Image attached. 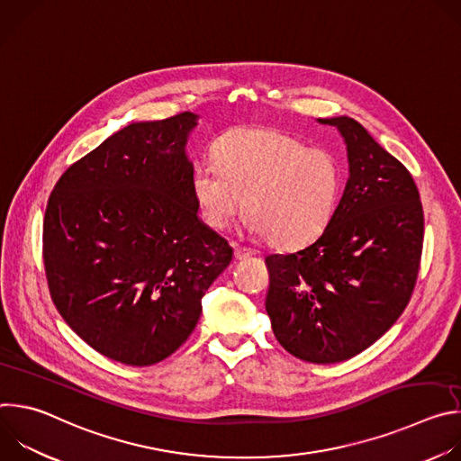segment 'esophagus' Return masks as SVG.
<instances>
[{
  "label": "esophagus",
  "instance_id": "obj_1",
  "mask_svg": "<svg viewBox=\"0 0 461 461\" xmlns=\"http://www.w3.org/2000/svg\"><path fill=\"white\" fill-rule=\"evenodd\" d=\"M251 255H253L251 249H248V248H244V246H235V258H237V260H246V258H249Z\"/></svg>",
  "mask_w": 461,
  "mask_h": 461
}]
</instances>
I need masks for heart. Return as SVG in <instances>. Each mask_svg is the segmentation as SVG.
<instances>
[{"label": "heart", "mask_w": 461, "mask_h": 461, "mask_svg": "<svg viewBox=\"0 0 461 461\" xmlns=\"http://www.w3.org/2000/svg\"><path fill=\"white\" fill-rule=\"evenodd\" d=\"M215 155L219 162H201L191 178L212 230H226L244 200L246 228L276 248H299L330 222L343 184L334 153L274 129H235L217 142Z\"/></svg>", "instance_id": "obj_1"}]
</instances>
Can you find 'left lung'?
<instances>
[{"label": "left lung", "mask_w": 461, "mask_h": 461, "mask_svg": "<svg viewBox=\"0 0 461 461\" xmlns=\"http://www.w3.org/2000/svg\"><path fill=\"white\" fill-rule=\"evenodd\" d=\"M319 122L338 127L350 175L313 242L267 257V312L285 350L328 365L368 348L403 313L420 270L423 208L409 169L359 122Z\"/></svg>", "instance_id": "obj_1"}]
</instances>
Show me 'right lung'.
<instances>
[{
	"label": "right lung",
	"mask_w": 461,
	"mask_h": 461,
	"mask_svg": "<svg viewBox=\"0 0 461 461\" xmlns=\"http://www.w3.org/2000/svg\"><path fill=\"white\" fill-rule=\"evenodd\" d=\"M199 116L120 129L65 171L49 196L50 297L102 356L149 366L194 330L233 249L199 219L185 144Z\"/></svg>",
	"instance_id": "1"
}]
</instances>
